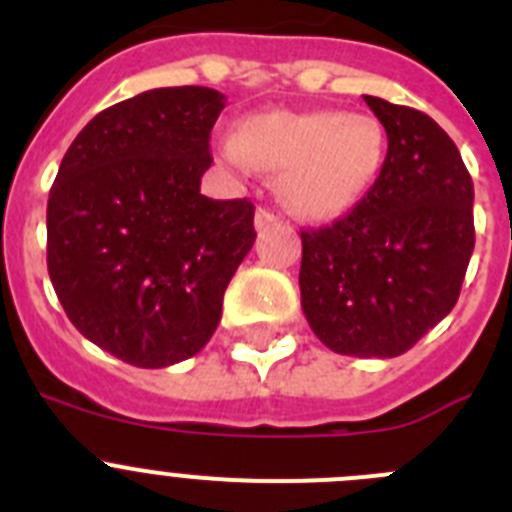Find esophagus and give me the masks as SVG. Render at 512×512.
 <instances>
[{"label":"esophagus","mask_w":512,"mask_h":512,"mask_svg":"<svg viewBox=\"0 0 512 512\" xmlns=\"http://www.w3.org/2000/svg\"><path fill=\"white\" fill-rule=\"evenodd\" d=\"M253 223H256V230H259V233H264V230H269L271 225L279 223V217L274 215L271 210H266V207H259V210H256V220H253Z\"/></svg>","instance_id":"34e87169"}]
</instances>
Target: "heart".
Returning <instances> with one entry per match:
<instances>
[{"label":"heart","instance_id":"1","mask_svg":"<svg viewBox=\"0 0 512 512\" xmlns=\"http://www.w3.org/2000/svg\"><path fill=\"white\" fill-rule=\"evenodd\" d=\"M384 151L387 135L377 117L341 110L256 112L220 146L233 166L279 171V200L302 220H333L359 205Z\"/></svg>","mask_w":512,"mask_h":512}]
</instances>
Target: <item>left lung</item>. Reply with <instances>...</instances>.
Returning a JSON list of instances; mask_svg holds the SVG:
<instances>
[{"instance_id": "obj_1", "label": "left lung", "mask_w": 512, "mask_h": 512, "mask_svg": "<svg viewBox=\"0 0 512 512\" xmlns=\"http://www.w3.org/2000/svg\"><path fill=\"white\" fill-rule=\"evenodd\" d=\"M387 133L374 187L328 228L302 230L300 295L336 354H405L459 300L474 251V187L454 140L413 107L364 97Z\"/></svg>"}]
</instances>
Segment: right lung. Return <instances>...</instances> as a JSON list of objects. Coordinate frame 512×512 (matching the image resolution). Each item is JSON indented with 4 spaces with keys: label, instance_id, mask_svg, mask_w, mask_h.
Returning <instances> with one entry per match:
<instances>
[{
    "label": "right lung",
    "instance_id": "1",
    "mask_svg": "<svg viewBox=\"0 0 512 512\" xmlns=\"http://www.w3.org/2000/svg\"><path fill=\"white\" fill-rule=\"evenodd\" d=\"M225 94L151 89L74 138L48 197V274L81 336L161 369L200 354L256 241L248 200L200 192Z\"/></svg>",
    "mask_w": 512,
    "mask_h": 512
}]
</instances>
